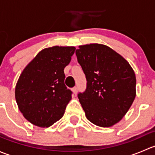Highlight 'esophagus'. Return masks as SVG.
Listing matches in <instances>:
<instances>
[{
  "mask_svg": "<svg viewBox=\"0 0 155 155\" xmlns=\"http://www.w3.org/2000/svg\"><path fill=\"white\" fill-rule=\"evenodd\" d=\"M73 94H76V93H77V91H78V88H77V87H74L73 88Z\"/></svg>",
  "mask_w": 155,
  "mask_h": 155,
  "instance_id": "esophagus-1",
  "label": "esophagus"
}]
</instances>
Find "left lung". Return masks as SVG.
<instances>
[{
  "instance_id": "obj_1",
  "label": "left lung",
  "mask_w": 155,
  "mask_h": 155,
  "mask_svg": "<svg viewBox=\"0 0 155 155\" xmlns=\"http://www.w3.org/2000/svg\"><path fill=\"white\" fill-rule=\"evenodd\" d=\"M78 62L87 88L78 98L94 124L109 127L119 122L136 97V75L127 61L109 46L91 43L79 46Z\"/></svg>"
}]
</instances>
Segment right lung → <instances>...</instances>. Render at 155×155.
I'll return each instance as SVG.
<instances>
[{"mask_svg":"<svg viewBox=\"0 0 155 155\" xmlns=\"http://www.w3.org/2000/svg\"><path fill=\"white\" fill-rule=\"evenodd\" d=\"M74 46H52L41 50L25 68L15 88L17 105L34 125L48 127L63 117L71 100L64 85V70L71 61Z\"/></svg>","mask_w":155,"mask_h":155,"instance_id":"add662e5","label":"right lung"}]
</instances>
